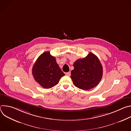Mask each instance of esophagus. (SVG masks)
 <instances>
[{
	"instance_id": "obj_1",
	"label": "esophagus",
	"mask_w": 131,
	"mask_h": 131,
	"mask_svg": "<svg viewBox=\"0 0 131 131\" xmlns=\"http://www.w3.org/2000/svg\"><path fill=\"white\" fill-rule=\"evenodd\" d=\"M66 75H67V76H70V72H66Z\"/></svg>"
}]
</instances>
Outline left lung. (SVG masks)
Returning <instances> with one entry per match:
<instances>
[{"label": "left lung", "instance_id": "left-lung-1", "mask_svg": "<svg viewBox=\"0 0 131 131\" xmlns=\"http://www.w3.org/2000/svg\"><path fill=\"white\" fill-rule=\"evenodd\" d=\"M70 78L79 89L89 90L99 83L103 76V67L99 58L90 52L84 58L78 59L73 64Z\"/></svg>", "mask_w": 131, "mask_h": 131}]
</instances>
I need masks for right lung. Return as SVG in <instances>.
I'll return each mask as SVG.
<instances>
[{
    "label": "right lung",
    "instance_id": "1",
    "mask_svg": "<svg viewBox=\"0 0 131 131\" xmlns=\"http://www.w3.org/2000/svg\"><path fill=\"white\" fill-rule=\"evenodd\" d=\"M32 74L35 81L45 89H50L56 85L65 76L55 58L49 51L44 52L37 59L33 66Z\"/></svg>",
    "mask_w": 131,
    "mask_h": 131
}]
</instances>
